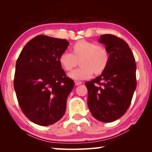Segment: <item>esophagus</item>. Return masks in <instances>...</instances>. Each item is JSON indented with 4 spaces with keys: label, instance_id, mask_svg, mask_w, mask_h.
<instances>
[{
    "label": "esophagus",
    "instance_id": "obj_1",
    "mask_svg": "<svg viewBox=\"0 0 152 152\" xmlns=\"http://www.w3.org/2000/svg\"><path fill=\"white\" fill-rule=\"evenodd\" d=\"M82 82H80V81H75V85L76 86H79L80 85V84H82Z\"/></svg>",
    "mask_w": 152,
    "mask_h": 152
}]
</instances>
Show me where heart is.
<instances>
[{
  "instance_id": "1",
  "label": "heart",
  "mask_w": 152,
  "mask_h": 152,
  "mask_svg": "<svg viewBox=\"0 0 152 152\" xmlns=\"http://www.w3.org/2000/svg\"><path fill=\"white\" fill-rule=\"evenodd\" d=\"M109 51L104 46L93 42L80 40L71 46L70 53L64 52L60 56L58 61L64 70L70 72L79 64L81 66L69 74L74 80H84L101 74L109 62Z\"/></svg>"
}]
</instances>
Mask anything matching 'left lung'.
Returning <instances> with one entry per match:
<instances>
[{
    "label": "left lung",
    "mask_w": 152,
    "mask_h": 152,
    "mask_svg": "<svg viewBox=\"0 0 152 152\" xmlns=\"http://www.w3.org/2000/svg\"><path fill=\"white\" fill-rule=\"evenodd\" d=\"M99 42L109 51L106 70L86 82L88 106L95 119L110 123L119 119L129 107L136 88V64L129 46L117 36L101 35Z\"/></svg>",
    "instance_id": "obj_1"
}]
</instances>
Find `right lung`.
Here are the masks:
<instances>
[{
    "mask_svg": "<svg viewBox=\"0 0 152 152\" xmlns=\"http://www.w3.org/2000/svg\"><path fill=\"white\" fill-rule=\"evenodd\" d=\"M68 45L66 39L37 35L27 43L17 59L14 88L18 102L35 124L52 125L65 113L74 82L66 77L58 58Z\"/></svg>",
    "mask_w": 152,
    "mask_h": 152,
    "instance_id": "add662e5",
    "label": "right lung"
}]
</instances>
